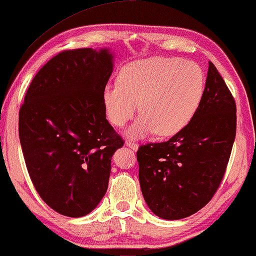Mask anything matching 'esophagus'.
<instances>
[{
	"mask_svg": "<svg viewBox=\"0 0 256 256\" xmlns=\"http://www.w3.org/2000/svg\"><path fill=\"white\" fill-rule=\"evenodd\" d=\"M125 144H126L130 149H132L133 151H136L138 149V144H136V142H132V141H126L125 142Z\"/></svg>",
	"mask_w": 256,
	"mask_h": 256,
	"instance_id": "obj_1",
	"label": "esophagus"
}]
</instances>
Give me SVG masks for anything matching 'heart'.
Segmentation results:
<instances>
[{
  "label": "heart",
  "mask_w": 256,
  "mask_h": 256,
  "mask_svg": "<svg viewBox=\"0 0 256 256\" xmlns=\"http://www.w3.org/2000/svg\"><path fill=\"white\" fill-rule=\"evenodd\" d=\"M204 92V74L193 62L174 58L134 60L120 72L118 82L108 84L102 98L107 118L122 128L140 116L126 134L141 138L157 132L160 136L178 133L196 115Z\"/></svg>",
  "instance_id": "b5f03b06"
}]
</instances>
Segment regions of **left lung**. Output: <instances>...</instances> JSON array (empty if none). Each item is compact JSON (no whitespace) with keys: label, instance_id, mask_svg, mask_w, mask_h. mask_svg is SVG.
Segmentation results:
<instances>
[{"label":"left lung","instance_id":"8db88e82","mask_svg":"<svg viewBox=\"0 0 256 256\" xmlns=\"http://www.w3.org/2000/svg\"><path fill=\"white\" fill-rule=\"evenodd\" d=\"M235 136V100L209 62L204 92L192 120L168 141L138 150V180L149 209L166 220L202 209L219 188Z\"/></svg>","mask_w":256,"mask_h":256}]
</instances>
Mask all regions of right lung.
I'll use <instances>...</instances> for the list:
<instances>
[{
  "instance_id": "right-lung-1",
  "label": "right lung",
  "mask_w": 256,
  "mask_h": 256,
  "mask_svg": "<svg viewBox=\"0 0 256 256\" xmlns=\"http://www.w3.org/2000/svg\"><path fill=\"white\" fill-rule=\"evenodd\" d=\"M110 48L66 50L34 76L19 112V136L34 188L58 214L79 218L106 194L122 140L106 118Z\"/></svg>"
}]
</instances>
